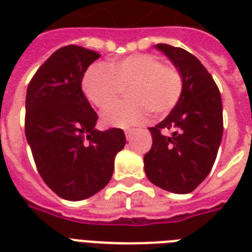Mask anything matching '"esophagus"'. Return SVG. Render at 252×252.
I'll return each mask as SVG.
<instances>
[{
	"label": "esophagus",
	"instance_id": "obj_1",
	"mask_svg": "<svg viewBox=\"0 0 252 252\" xmlns=\"http://www.w3.org/2000/svg\"><path fill=\"white\" fill-rule=\"evenodd\" d=\"M133 132H134L133 129H126V130H124V133H126V137L128 138V140H130V137H132Z\"/></svg>",
	"mask_w": 252,
	"mask_h": 252
}]
</instances>
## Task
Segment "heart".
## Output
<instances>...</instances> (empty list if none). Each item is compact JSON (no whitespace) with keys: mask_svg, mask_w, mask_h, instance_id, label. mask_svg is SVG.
<instances>
[{"mask_svg":"<svg viewBox=\"0 0 252 252\" xmlns=\"http://www.w3.org/2000/svg\"><path fill=\"white\" fill-rule=\"evenodd\" d=\"M130 87L129 102L117 103L102 115L107 126L128 128L145 123L150 111L156 116L170 114L182 99L184 78L174 65L163 64L161 57L134 53L112 60L110 64L91 65L85 73L82 89L91 104L104 110Z\"/></svg>","mask_w":252,"mask_h":252,"instance_id":"1","label":"heart"}]
</instances>
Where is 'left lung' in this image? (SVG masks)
<instances>
[{"label": "left lung", "mask_w": 252, "mask_h": 252, "mask_svg": "<svg viewBox=\"0 0 252 252\" xmlns=\"http://www.w3.org/2000/svg\"><path fill=\"white\" fill-rule=\"evenodd\" d=\"M184 78L178 106L165 120L149 128L153 145L145 154L148 179L174 193H189L213 167L223 132L222 100L213 77L192 53L157 44ZM170 130L171 135L163 134Z\"/></svg>", "instance_id": "1"}]
</instances>
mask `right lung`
Listing matches in <instances>:
<instances>
[{
    "label": "right lung",
    "mask_w": 252,
    "mask_h": 252,
    "mask_svg": "<svg viewBox=\"0 0 252 252\" xmlns=\"http://www.w3.org/2000/svg\"><path fill=\"white\" fill-rule=\"evenodd\" d=\"M98 52L65 45L52 53L30 81L25 132L37 171L65 200L95 195L110 182L114 159L126 145L120 128L100 132L98 115L82 93L86 69Z\"/></svg>",
    "instance_id": "add662e5"
}]
</instances>
